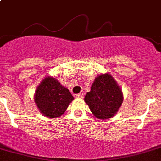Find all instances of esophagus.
I'll return each instance as SVG.
<instances>
[{
  "instance_id": "1",
  "label": "esophagus",
  "mask_w": 161,
  "mask_h": 161,
  "mask_svg": "<svg viewBox=\"0 0 161 161\" xmlns=\"http://www.w3.org/2000/svg\"><path fill=\"white\" fill-rule=\"evenodd\" d=\"M75 97L79 98H83V95H82V93H79V94H77V95H75Z\"/></svg>"
}]
</instances>
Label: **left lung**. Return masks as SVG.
Instances as JSON below:
<instances>
[{
    "mask_svg": "<svg viewBox=\"0 0 161 161\" xmlns=\"http://www.w3.org/2000/svg\"><path fill=\"white\" fill-rule=\"evenodd\" d=\"M122 90L108 73L98 75L84 100L96 118L108 119L115 115L123 103Z\"/></svg>",
    "mask_w": 161,
    "mask_h": 161,
    "instance_id": "8db88e82",
    "label": "left lung"
}]
</instances>
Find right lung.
<instances>
[{"instance_id": "add662e5", "label": "right lung", "mask_w": 161, "mask_h": 161, "mask_svg": "<svg viewBox=\"0 0 161 161\" xmlns=\"http://www.w3.org/2000/svg\"><path fill=\"white\" fill-rule=\"evenodd\" d=\"M73 99L69 90L50 76L39 84L34 95V101L40 112L49 118L63 115Z\"/></svg>"}]
</instances>
